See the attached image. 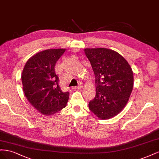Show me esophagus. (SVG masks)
Masks as SVG:
<instances>
[{
  "mask_svg": "<svg viewBox=\"0 0 159 159\" xmlns=\"http://www.w3.org/2000/svg\"><path fill=\"white\" fill-rule=\"evenodd\" d=\"M82 88H83L82 85H79V86H77V87H72V89H82Z\"/></svg>",
  "mask_w": 159,
  "mask_h": 159,
  "instance_id": "obj_1",
  "label": "esophagus"
}]
</instances>
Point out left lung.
I'll return each instance as SVG.
<instances>
[{
  "label": "left lung",
  "mask_w": 159,
  "mask_h": 159,
  "mask_svg": "<svg viewBox=\"0 0 159 159\" xmlns=\"http://www.w3.org/2000/svg\"><path fill=\"white\" fill-rule=\"evenodd\" d=\"M95 75L96 96L89 104L98 119H111L128 102L134 84L133 72L119 53L106 48H85Z\"/></svg>",
  "instance_id": "left-lung-1"
}]
</instances>
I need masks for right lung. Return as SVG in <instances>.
Masks as SVG:
<instances>
[{
	"mask_svg": "<svg viewBox=\"0 0 159 159\" xmlns=\"http://www.w3.org/2000/svg\"><path fill=\"white\" fill-rule=\"evenodd\" d=\"M65 48L44 50L27 61L21 75L22 89L29 102L44 115H52L66 106L69 92H63L54 71Z\"/></svg>",
	"mask_w": 159,
	"mask_h": 159,
	"instance_id": "1",
	"label": "right lung"
}]
</instances>
